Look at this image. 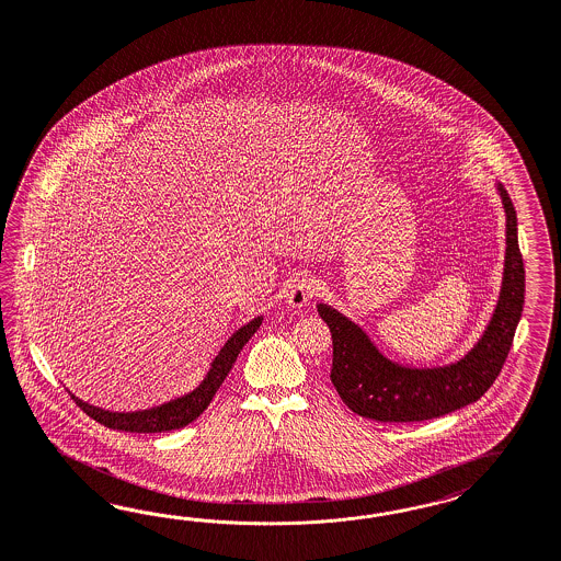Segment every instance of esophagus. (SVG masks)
Here are the masks:
<instances>
[{"label": "esophagus", "mask_w": 561, "mask_h": 561, "mask_svg": "<svg viewBox=\"0 0 561 561\" xmlns=\"http://www.w3.org/2000/svg\"><path fill=\"white\" fill-rule=\"evenodd\" d=\"M319 282L314 279V277H310V275H302V277H298L296 279V284L289 288L288 296V305L291 308H302V306L308 305L312 298H314V294L319 291Z\"/></svg>", "instance_id": "obj_1"}]
</instances>
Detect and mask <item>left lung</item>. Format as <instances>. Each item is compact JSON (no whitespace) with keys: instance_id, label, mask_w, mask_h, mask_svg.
<instances>
[{"instance_id":"1","label":"left lung","mask_w":561,"mask_h":561,"mask_svg":"<svg viewBox=\"0 0 561 561\" xmlns=\"http://www.w3.org/2000/svg\"><path fill=\"white\" fill-rule=\"evenodd\" d=\"M506 263L492 323L476 347L444 368H405L382 356L368 335L331 306L319 314L331 329V382L341 401L357 415L376 422H424L476 403L492 387L508 357L525 305V263L518 249L516 209L504 187Z\"/></svg>"}]
</instances>
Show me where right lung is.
Returning a JSON list of instances; mask_svg holds the SVG:
<instances>
[{
    "label": "right lung",
    "instance_id": "1",
    "mask_svg": "<svg viewBox=\"0 0 561 561\" xmlns=\"http://www.w3.org/2000/svg\"><path fill=\"white\" fill-rule=\"evenodd\" d=\"M263 317H256L251 323L240 327L237 333L226 341L221 347L220 354L211 362V368L204 378V382L193 392L185 397H179L174 401H169L160 408L144 409V411H131V413H117V411H106V409L94 408L90 403H84L76 394L71 399L76 405L90 415L94 422L106 425L111 430H121V432H137V434H153V432H169V430H179L183 425H188L193 420H197L204 413L207 405L211 403L214 394L224 382V378L230 373L232 364L237 362L240 350L244 343L255 335L256 329L261 327Z\"/></svg>",
    "mask_w": 561,
    "mask_h": 561
}]
</instances>
